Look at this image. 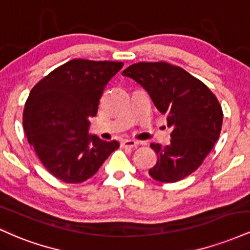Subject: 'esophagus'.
Segmentation results:
<instances>
[{"label":"esophagus","instance_id":"1","mask_svg":"<svg viewBox=\"0 0 250 250\" xmlns=\"http://www.w3.org/2000/svg\"><path fill=\"white\" fill-rule=\"evenodd\" d=\"M139 146V142L134 141V140H123L121 142V147L123 148H136Z\"/></svg>","mask_w":250,"mask_h":250}]
</instances>
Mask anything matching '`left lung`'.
I'll return each mask as SVG.
<instances>
[{
	"label": "left lung",
	"instance_id": "1",
	"mask_svg": "<svg viewBox=\"0 0 250 250\" xmlns=\"http://www.w3.org/2000/svg\"><path fill=\"white\" fill-rule=\"evenodd\" d=\"M142 85L155 107L167 117L170 143H151L157 162L149 175L159 182L185 179L202 165L219 140L223 113L203 82L167 62H139L122 71Z\"/></svg>",
	"mask_w": 250,
	"mask_h": 250
}]
</instances>
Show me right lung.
I'll use <instances>...</instances> for the list:
<instances>
[{"instance_id": "1", "label": "right lung", "mask_w": 250, "mask_h": 250, "mask_svg": "<svg viewBox=\"0 0 250 250\" xmlns=\"http://www.w3.org/2000/svg\"><path fill=\"white\" fill-rule=\"evenodd\" d=\"M122 62L75 59L60 65L31 89L24 105L28 142L49 173L67 183L94 176L120 147L89 135L104 87Z\"/></svg>"}]
</instances>
